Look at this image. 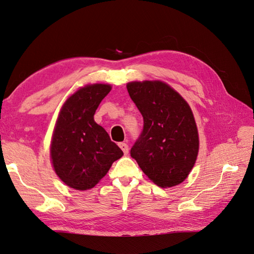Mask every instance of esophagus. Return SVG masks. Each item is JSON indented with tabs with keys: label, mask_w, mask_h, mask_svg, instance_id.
<instances>
[{
	"label": "esophagus",
	"mask_w": 254,
	"mask_h": 254,
	"mask_svg": "<svg viewBox=\"0 0 254 254\" xmlns=\"http://www.w3.org/2000/svg\"><path fill=\"white\" fill-rule=\"evenodd\" d=\"M119 146L121 147V149L123 150V152H124V155H128L129 147H128V145L126 143H120Z\"/></svg>",
	"instance_id": "esophagus-1"
}]
</instances>
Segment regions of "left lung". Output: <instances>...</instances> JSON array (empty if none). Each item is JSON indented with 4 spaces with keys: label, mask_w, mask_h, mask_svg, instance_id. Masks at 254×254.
I'll use <instances>...</instances> for the list:
<instances>
[{
    "label": "left lung",
    "mask_w": 254,
    "mask_h": 254,
    "mask_svg": "<svg viewBox=\"0 0 254 254\" xmlns=\"http://www.w3.org/2000/svg\"><path fill=\"white\" fill-rule=\"evenodd\" d=\"M127 90L144 121L130 155L157 186L180 184L193 168L199 148L189 104L162 81L129 82Z\"/></svg>",
    "instance_id": "left-lung-1"
}]
</instances>
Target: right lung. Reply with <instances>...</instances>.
<instances>
[{
  "label": "right lung",
  "instance_id": "1",
  "mask_svg": "<svg viewBox=\"0 0 254 254\" xmlns=\"http://www.w3.org/2000/svg\"><path fill=\"white\" fill-rule=\"evenodd\" d=\"M111 90L91 84L67 98L60 111L51 146L53 166L66 186L78 190L95 187L123 156L106 130L94 122L97 107Z\"/></svg>",
  "mask_w": 254,
  "mask_h": 254
}]
</instances>
